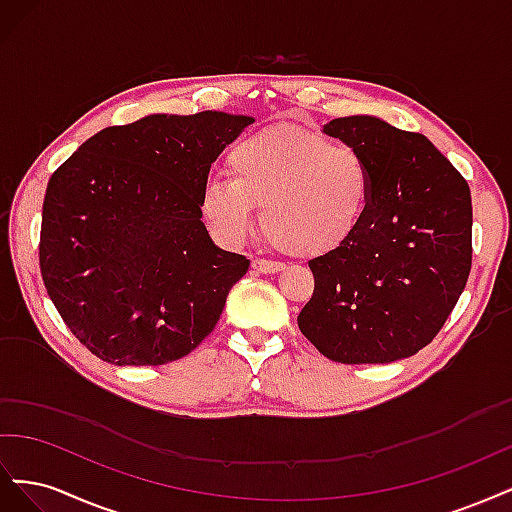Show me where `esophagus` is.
Instances as JSON below:
<instances>
[{
  "label": "esophagus",
  "mask_w": 512,
  "mask_h": 512,
  "mask_svg": "<svg viewBox=\"0 0 512 512\" xmlns=\"http://www.w3.org/2000/svg\"><path fill=\"white\" fill-rule=\"evenodd\" d=\"M252 269L256 271V273H277V271H282L284 269V265L282 262H273V260H265V258H254L252 260Z\"/></svg>",
  "instance_id": "obj_1"
}]
</instances>
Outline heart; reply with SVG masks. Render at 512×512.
I'll use <instances>...</instances> for the list:
<instances>
[{
    "label": "heart",
    "mask_w": 512,
    "mask_h": 512,
    "mask_svg": "<svg viewBox=\"0 0 512 512\" xmlns=\"http://www.w3.org/2000/svg\"><path fill=\"white\" fill-rule=\"evenodd\" d=\"M230 177L200 190V213L224 241L256 224L282 252L318 258L352 241L374 200V173L359 151L301 128H267L228 153Z\"/></svg>",
    "instance_id": "b5f03b06"
}]
</instances>
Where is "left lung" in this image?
Masks as SVG:
<instances>
[{
    "label": "left lung",
    "mask_w": 512,
    "mask_h": 512,
    "mask_svg": "<svg viewBox=\"0 0 512 512\" xmlns=\"http://www.w3.org/2000/svg\"><path fill=\"white\" fill-rule=\"evenodd\" d=\"M374 173L365 224L342 250L309 260L314 294L301 333L337 363H393L425 348L472 267L468 181L423 134L371 115L329 121Z\"/></svg>",
    "instance_id": "obj_1"
}]
</instances>
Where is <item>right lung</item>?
<instances>
[{
    "label": "right lung",
    "instance_id": "right-lung-1",
    "mask_svg": "<svg viewBox=\"0 0 512 512\" xmlns=\"http://www.w3.org/2000/svg\"><path fill=\"white\" fill-rule=\"evenodd\" d=\"M254 117L147 115L104 128L46 185L40 271L72 335L113 365H164L215 329L250 269L209 237L200 190Z\"/></svg>",
    "mask_w": 512,
    "mask_h": 512
}]
</instances>
